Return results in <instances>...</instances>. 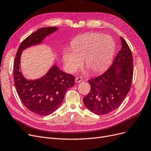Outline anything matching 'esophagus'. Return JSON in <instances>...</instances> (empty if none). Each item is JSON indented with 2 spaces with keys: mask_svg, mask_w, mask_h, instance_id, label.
I'll return each instance as SVG.
<instances>
[{
  "mask_svg": "<svg viewBox=\"0 0 151 151\" xmlns=\"http://www.w3.org/2000/svg\"><path fill=\"white\" fill-rule=\"evenodd\" d=\"M83 81V78L81 77H76L75 79V82L76 83H80Z\"/></svg>",
  "mask_w": 151,
  "mask_h": 151,
  "instance_id": "esophagus-1",
  "label": "esophagus"
}]
</instances>
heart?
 Instances as JSON below:
<instances>
[{"label": "heart", "mask_w": 151, "mask_h": 151, "mask_svg": "<svg viewBox=\"0 0 151 151\" xmlns=\"http://www.w3.org/2000/svg\"><path fill=\"white\" fill-rule=\"evenodd\" d=\"M71 51L65 50L62 59L69 73H74L81 66L82 60L92 73L106 70L115 52V43L111 37L99 33H88L76 37L71 42Z\"/></svg>", "instance_id": "1"}]
</instances>
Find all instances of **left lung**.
I'll use <instances>...</instances> for the list:
<instances>
[{
    "instance_id": "8db88e82",
    "label": "left lung",
    "mask_w": 151,
    "mask_h": 151,
    "mask_svg": "<svg viewBox=\"0 0 151 151\" xmlns=\"http://www.w3.org/2000/svg\"><path fill=\"white\" fill-rule=\"evenodd\" d=\"M121 49L112 65L101 75L88 82L91 91L83 98L84 105L93 113L104 115L119 106L129 93L133 75V56L128 44L121 37ZM120 71L117 72V70Z\"/></svg>"
}]
</instances>
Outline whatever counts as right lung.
Here are the masks:
<instances>
[{"label":"right lung","mask_w":151,"mask_h":151,"mask_svg":"<svg viewBox=\"0 0 151 151\" xmlns=\"http://www.w3.org/2000/svg\"><path fill=\"white\" fill-rule=\"evenodd\" d=\"M56 27H42L31 34L19 45L13 64V76L16 89L24 104L32 113L47 116L56 110L62 104L67 90L73 87L75 78L63 72L54 65L43 77L37 80H27L19 70L20 57L22 50L40 43Z\"/></svg>","instance_id":"right-lung-1"}]
</instances>
